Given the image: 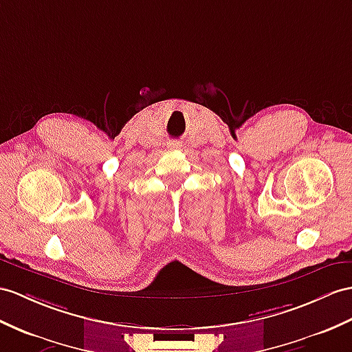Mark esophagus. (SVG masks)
I'll return each mask as SVG.
<instances>
[{
  "instance_id": "34e87169",
  "label": "esophagus",
  "mask_w": 352,
  "mask_h": 352,
  "mask_svg": "<svg viewBox=\"0 0 352 352\" xmlns=\"http://www.w3.org/2000/svg\"><path fill=\"white\" fill-rule=\"evenodd\" d=\"M168 148L170 149H181V143H179V142H170L168 143Z\"/></svg>"
}]
</instances>
